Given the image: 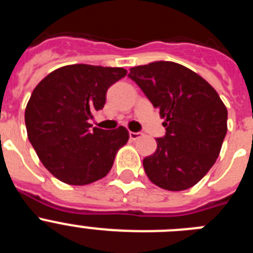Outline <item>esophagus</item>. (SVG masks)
Instances as JSON below:
<instances>
[{
    "mask_svg": "<svg viewBox=\"0 0 253 253\" xmlns=\"http://www.w3.org/2000/svg\"><path fill=\"white\" fill-rule=\"evenodd\" d=\"M142 135H143V134L140 133V131H137V133H135V131H130V133H129V137H130L131 140L139 139V138L142 137Z\"/></svg>",
    "mask_w": 253,
    "mask_h": 253,
    "instance_id": "34e87169",
    "label": "esophagus"
}]
</instances>
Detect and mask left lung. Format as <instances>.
<instances>
[{"label": "left lung", "instance_id": "8db88e82", "mask_svg": "<svg viewBox=\"0 0 253 253\" xmlns=\"http://www.w3.org/2000/svg\"><path fill=\"white\" fill-rule=\"evenodd\" d=\"M165 119V137L143 160L154 185L181 191L196 185L215 163L227 134V107L194 71L175 62H153L128 75Z\"/></svg>", "mask_w": 253, "mask_h": 253}]
</instances>
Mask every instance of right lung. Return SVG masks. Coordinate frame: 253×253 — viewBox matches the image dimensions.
Returning a JSON list of instances; mask_svg holds the SVG:
<instances>
[{
    "instance_id": "right-lung-1",
    "label": "right lung",
    "mask_w": 253,
    "mask_h": 253,
    "mask_svg": "<svg viewBox=\"0 0 253 253\" xmlns=\"http://www.w3.org/2000/svg\"><path fill=\"white\" fill-rule=\"evenodd\" d=\"M126 71L120 67L71 64L38 84L25 110L28 138L51 175L64 184L87 185L105 177L116 152L129 139L124 126L91 129L107 88Z\"/></svg>"
}]
</instances>
